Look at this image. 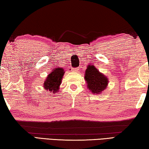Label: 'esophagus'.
Wrapping results in <instances>:
<instances>
[{
  "mask_svg": "<svg viewBox=\"0 0 149 149\" xmlns=\"http://www.w3.org/2000/svg\"><path fill=\"white\" fill-rule=\"evenodd\" d=\"M72 71L73 72H77L78 71H79V68H74V69H72Z\"/></svg>",
  "mask_w": 149,
  "mask_h": 149,
  "instance_id": "1",
  "label": "esophagus"
}]
</instances>
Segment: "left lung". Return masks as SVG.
<instances>
[{
    "instance_id": "obj_1",
    "label": "left lung",
    "mask_w": 149,
    "mask_h": 149,
    "mask_svg": "<svg viewBox=\"0 0 149 149\" xmlns=\"http://www.w3.org/2000/svg\"><path fill=\"white\" fill-rule=\"evenodd\" d=\"M84 79L87 82V89L95 95H99L104 91L109 82L108 78L91 64L87 66Z\"/></svg>"
}]
</instances>
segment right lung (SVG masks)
<instances>
[{"label":"right lung","mask_w":149,"mask_h":149,"mask_svg":"<svg viewBox=\"0 0 149 149\" xmlns=\"http://www.w3.org/2000/svg\"><path fill=\"white\" fill-rule=\"evenodd\" d=\"M64 73V70L62 68L57 67L56 68H53L45 80L43 84L44 89L51 93H57L59 91L60 85L62 83Z\"/></svg>","instance_id":"add662e5"}]
</instances>
